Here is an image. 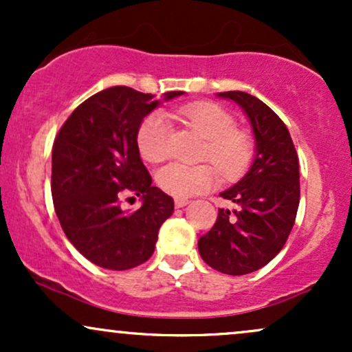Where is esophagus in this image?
<instances>
[{"mask_svg": "<svg viewBox=\"0 0 352 352\" xmlns=\"http://www.w3.org/2000/svg\"><path fill=\"white\" fill-rule=\"evenodd\" d=\"M185 205H188V200L187 199H175V207L177 208L185 207Z\"/></svg>", "mask_w": 352, "mask_h": 352, "instance_id": "esophagus-1", "label": "esophagus"}]
</instances>
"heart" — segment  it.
<instances>
[{
    "label": "heart",
    "mask_w": 352,
    "mask_h": 352,
    "mask_svg": "<svg viewBox=\"0 0 352 352\" xmlns=\"http://www.w3.org/2000/svg\"><path fill=\"white\" fill-rule=\"evenodd\" d=\"M193 131L207 139L201 159L210 160L225 179L241 175L254 155V139L245 129L236 127L232 112L208 100L188 102L175 109ZM172 125L162 112H152L140 122L137 145L145 160L164 162L170 153ZM215 168L212 165L170 164L157 175L160 188L177 199L199 195L215 184Z\"/></svg>",
    "instance_id": "b5f03b06"
}]
</instances>
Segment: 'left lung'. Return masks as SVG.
<instances>
[{"instance_id": "left-lung-1", "label": "left lung", "mask_w": 352, "mask_h": 352, "mask_svg": "<svg viewBox=\"0 0 352 352\" xmlns=\"http://www.w3.org/2000/svg\"><path fill=\"white\" fill-rule=\"evenodd\" d=\"M248 114L256 155L248 173L221 193L235 210H218L217 223L199 240L201 260L225 274H248L273 260L288 240L300 205V160L288 127L260 99L220 92Z\"/></svg>"}]
</instances>
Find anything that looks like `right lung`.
<instances>
[{"label":"right lung","mask_w":352,"mask_h":352,"mask_svg":"<svg viewBox=\"0 0 352 352\" xmlns=\"http://www.w3.org/2000/svg\"><path fill=\"white\" fill-rule=\"evenodd\" d=\"M182 94L170 91L165 99ZM157 104L132 87L104 89L74 109L52 144L56 215L67 240L100 268L145 263L173 213V199L153 187L137 145L139 125ZM127 195L142 196L143 207L125 214L120 204Z\"/></svg>","instance_id":"obj_1"}]
</instances>
